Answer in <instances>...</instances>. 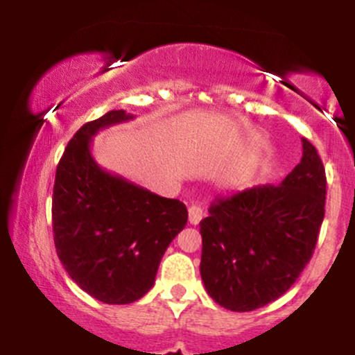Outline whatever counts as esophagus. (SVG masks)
I'll return each instance as SVG.
<instances>
[{"label": "esophagus", "instance_id": "1", "mask_svg": "<svg viewBox=\"0 0 355 355\" xmlns=\"http://www.w3.org/2000/svg\"><path fill=\"white\" fill-rule=\"evenodd\" d=\"M202 217H203L202 207L197 205V203H191V205L189 207V222L191 223V225H198Z\"/></svg>", "mask_w": 355, "mask_h": 355}]
</instances>
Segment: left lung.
Wrapping results in <instances>:
<instances>
[{
	"instance_id": "1",
	"label": "left lung",
	"mask_w": 355,
	"mask_h": 355,
	"mask_svg": "<svg viewBox=\"0 0 355 355\" xmlns=\"http://www.w3.org/2000/svg\"><path fill=\"white\" fill-rule=\"evenodd\" d=\"M302 160L280 185L217 198L200 222L203 285L211 299L248 312L284 295L312 259L324 220L325 170L302 138Z\"/></svg>"
}]
</instances>
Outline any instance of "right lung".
Returning a JSON list of instances; mask_svg holds the SVG:
<instances>
[{"label":"right lung","instance_id":"obj_1","mask_svg":"<svg viewBox=\"0 0 355 355\" xmlns=\"http://www.w3.org/2000/svg\"><path fill=\"white\" fill-rule=\"evenodd\" d=\"M112 110L85 123L56 166L53 237L64 270L81 291L105 304H132L153 287L170 242L189 211L103 170L92 157V138L101 128L132 120Z\"/></svg>","mask_w":355,"mask_h":355}]
</instances>
